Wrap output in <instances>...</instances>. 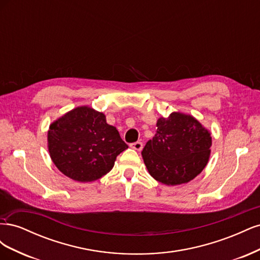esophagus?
I'll return each mask as SVG.
<instances>
[{
    "label": "esophagus",
    "instance_id": "obj_1",
    "mask_svg": "<svg viewBox=\"0 0 260 260\" xmlns=\"http://www.w3.org/2000/svg\"><path fill=\"white\" fill-rule=\"evenodd\" d=\"M130 146L133 148V149H137V151H142L143 148V144L142 142H135V143H131Z\"/></svg>",
    "mask_w": 260,
    "mask_h": 260
}]
</instances>
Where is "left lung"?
Returning a JSON list of instances; mask_svg holds the SVG:
<instances>
[{
	"label": "left lung",
	"instance_id": "1",
	"mask_svg": "<svg viewBox=\"0 0 260 260\" xmlns=\"http://www.w3.org/2000/svg\"><path fill=\"white\" fill-rule=\"evenodd\" d=\"M156 127L142 151L149 175L166 185L190 182L209 160V130L193 116L180 112L158 118Z\"/></svg>",
	"mask_w": 260,
	"mask_h": 260
}]
</instances>
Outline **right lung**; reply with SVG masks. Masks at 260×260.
Returning <instances> with one entry per match:
<instances>
[{
    "mask_svg": "<svg viewBox=\"0 0 260 260\" xmlns=\"http://www.w3.org/2000/svg\"><path fill=\"white\" fill-rule=\"evenodd\" d=\"M48 148L61 174L78 182H92L113 169L116 157L128 145L103 113L79 106L50 124Z\"/></svg>",
    "mask_w": 260,
    "mask_h": 260,
    "instance_id": "obj_1",
    "label": "right lung"
}]
</instances>
